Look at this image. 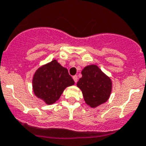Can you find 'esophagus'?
<instances>
[{
  "instance_id": "34e87169",
  "label": "esophagus",
  "mask_w": 146,
  "mask_h": 146,
  "mask_svg": "<svg viewBox=\"0 0 146 146\" xmlns=\"http://www.w3.org/2000/svg\"><path fill=\"white\" fill-rule=\"evenodd\" d=\"M73 80H74L75 83H76L77 81H78V76H74L73 77Z\"/></svg>"
}]
</instances>
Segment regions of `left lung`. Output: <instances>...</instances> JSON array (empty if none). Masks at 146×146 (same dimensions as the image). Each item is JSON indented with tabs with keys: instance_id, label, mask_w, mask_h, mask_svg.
I'll return each mask as SVG.
<instances>
[{
	"instance_id": "8db88e82",
	"label": "left lung",
	"mask_w": 146,
	"mask_h": 146,
	"mask_svg": "<svg viewBox=\"0 0 146 146\" xmlns=\"http://www.w3.org/2000/svg\"><path fill=\"white\" fill-rule=\"evenodd\" d=\"M82 74L77 87L82 90L85 103L96 108L108 101L112 89L111 78L96 64L86 66Z\"/></svg>"
}]
</instances>
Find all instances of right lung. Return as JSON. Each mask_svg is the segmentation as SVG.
I'll return each instance as SVG.
<instances>
[{
	"label": "right lung",
	"instance_id": "right-lung-1",
	"mask_svg": "<svg viewBox=\"0 0 146 146\" xmlns=\"http://www.w3.org/2000/svg\"><path fill=\"white\" fill-rule=\"evenodd\" d=\"M73 84L68 69L56 59L38 68L32 79L35 95L48 105L58 101L64 89Z\"/></svg>",
	"mask_w": 146,
	"mask_h": 146
}]
</instances>
